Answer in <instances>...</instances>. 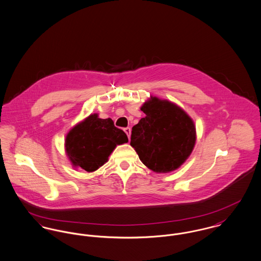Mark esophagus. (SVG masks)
I'll return each instance as SVG.
<instances>
[{"mask_svg": "<svg viewBox=\"0 0 261 261\" xmlns=\"http://www.w3.org/2000/svg\"><path fill=\"white\" fill-rule=\"evenodd\" d=\"M124 132L127 134L128 138H130V135H131V128H129V127H126V128H124Z\"/></svg>", "mask_w": 261, "mask_h": 261, "instance_id": "34e87169", "label": "esophagus"}]
</instances>
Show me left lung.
I'll return each instance as SVG.
<instances>
[{"label": "left lung", "instance_id": "left-lung-1", "mask_svg": "<svg viewBox=\"0 0 261 261\" xmlns=\"http://www.w3.org/2000/svg\"><path fill=\"white\" fill-rule=\"evenodd\" d=\"M141 110L146 116L133 126L130 145L152 171L178 169L194 149V122L180 107L157 97L145 102Z\"/></svg>", "mask_w": 261, "mask_h": 261}]
</instances>
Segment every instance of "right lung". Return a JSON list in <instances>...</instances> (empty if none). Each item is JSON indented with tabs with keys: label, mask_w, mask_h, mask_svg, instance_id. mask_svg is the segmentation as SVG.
<instances>
[{
	"label": "right lung",
	"mask_w": 261,
	"mask_h": 261,
	"mask_svg": "<svg viewBox=\"0 0 261 261\" xmlns=\"http://www.w3.org/2000/svg\"><path fill=\"white\" fill-rule=\"evenodd\" d=\"M127 142V135L114 126L112 119L92 114L69 131L65 151L74 167L93 172L107 162L117 145Z\"/></svg>",
	"instance_id": "obj_1"
}]
</instances>
